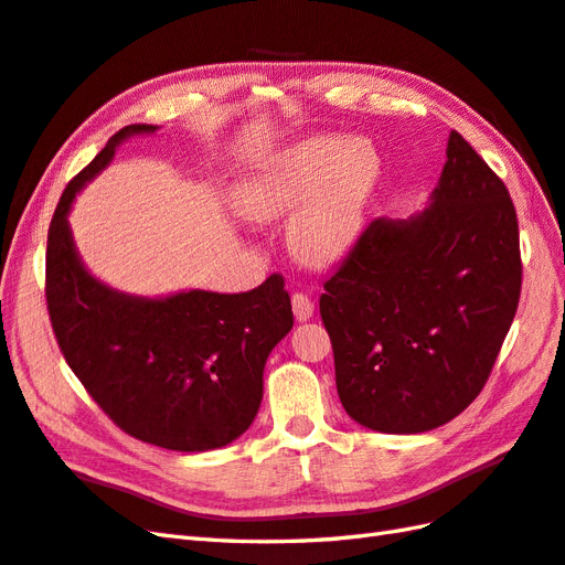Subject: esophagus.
<instances>
[{
  "mask_svg": "<svg viewBox=\"0 0 565 565\" xmlns=\"http://www.w3.org/2000/svg\"><path fill=\"white\" fill-rule=\"evenodd\" d=\"M291 306H294V316H296V320H310L313 318V310H316V303L310 301L308 298V294H303V291H296L294 296H291Z\"/></svg>",
  "mask_w": 565,
  "mask_h": 565,
  "instance_id": "esophagus-1",
  "label": "esophagus"
}]
</instances>
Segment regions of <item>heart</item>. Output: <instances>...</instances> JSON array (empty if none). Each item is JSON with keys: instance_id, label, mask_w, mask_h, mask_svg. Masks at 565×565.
<instances>
[{"instance_id": "b5f03b06", "label": "heart", "mask_w": 565, "mask_h": 565, "mask_svg": "<svg viewBox=\"0 0 565 565\" xmlns=\"http://www.w3.org/2000/svg\"><path fill=\"white\" fill-rule=\"evenodd\" d=\"M376 177L379 160L366 140L310 138L239 184L235 211L245 221L267 223L306 195L289 223V243L303 262L330 264L359 235Z\"/></svg>"}]
</instances>
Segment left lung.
Instances as JSON below:
<instances>
[{"label": "left lung", "mask_w": 565, "mask_h": 565, "mask_svg": "<svg viewBox=\"0 0 565 565\" xmlns=\"http://www.w3.org/2000/svg\"><path fill=\"white\" fill-rule=\"evenodd\" d=\"M322 286L347 415L388 435L449 423L483 391L518 313L520 227L505 182L451 130L429 209L371 221Z\"/></svg>", "instance_id": "left-lung-1"}]
</instances>
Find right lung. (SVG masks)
Returning <instances> with one entry per match:
<instances>
[{
	"label": "right lung",
	"mask_w": 565,
	"mask_h": 565,
	"mask_svg": "<svg viewBox=\"0 0 565 565\" xmlns=\"http://www.w3.org/2000/svg\"><path fill=\"white\" fill-rule=\"evenodd\" d=\"M134 124L65 186L45 249V301L60 352L116 427L172 451H209L237 439L262 403L269 352L294 328L284 276L245 294L186 291L170 298L118 294L84 269L67 211L111 162Z\"/></svg>",
	"instance_id": "1"
}]
</instances>
